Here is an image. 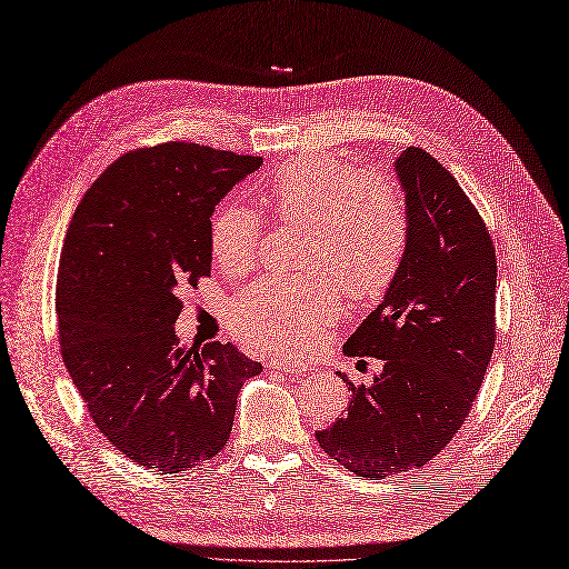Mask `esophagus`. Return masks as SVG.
Returning <instances> with one entry per match:
<instances>
[{"label":"esophagus","instance_id":"1","mask_svg":"<svg viewBox=\"0 0 569 569\" xmlns=\"http://www.w3.org/2000/svg\"><path fill=\"white\" fill-rule=\"evenodd\" d=\"M269 368L283 370V372H300V375H305V372L311 370V366H307V363H302V361H290V359H273V361L269 363Z\"/></svg>","mask_w":569,"mask_h":569}]
</instances>
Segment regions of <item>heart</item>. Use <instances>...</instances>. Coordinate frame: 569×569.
<instances>
[{
	"label": "heart",
	"instance_id": "b5f03b06",
	"mask_svg": "<svg viewBox=\"0 0 569 569\" xmlns=\"http://www.w3.org/2000/svg\"><path fill=\"white\" fill-rule=\"evenodd\" d=\"M267 213L302 224L300 279H260L229 302L231 330L248 345L288 351L317 340L340 313V288L351 300L382 296L403 264L408 206L391 180L359 173L326 152L277 166L260 189ZM260 220L229 203L210 222V252L224 271H243L258 256Z\"/></svg>",
	"mask_w": 569,
	"mask_h": 569
}]
</instances>
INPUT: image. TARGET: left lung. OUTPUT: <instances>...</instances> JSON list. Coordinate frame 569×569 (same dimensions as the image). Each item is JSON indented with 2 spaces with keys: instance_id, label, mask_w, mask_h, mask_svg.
Here are the masks:
<instances>
[{
  "instance_id": "8db88e82",
  "label": "left lung",
  "mask_w": 569,
  "mask_h": 569,
  "mask_svg": "<svg viewBox=\"0 0 569 569\" xmlns=\"http://www.w3.org/2000/svg\"><path fill=\"white\" fill-rule=\"evenodd\" d=\"M408 248L385 300L347 340L382 372L353 387L319 446L356 476L380 480L425 467L473 406L495 351L497 258L490 231L448 168L419 147L396 159Z\"/></svg>"
}]
</instances>
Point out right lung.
Masks as SVG:
<instances>
[{
	"mask_svg": "<svg viewBox=\"0 0 569 569\" xmlns=\"http://www.w3.org/2000/svg\"><path fill=\"white\" fill-rule=\"evenodd\" d=\"M260 157L163 142L119 157L77 206L56 288L66 368L96 427L144 469L180 473L227 443L262 366L234 345L180 347L184 286L210 277V216Z\"/></svg>",
	"mask_w": 569,
	"mask_h": 569,
	"instance_id": "right-lung-1",
	"label": "right lung"
}]
</instances>
